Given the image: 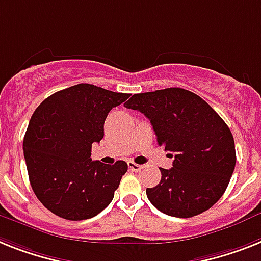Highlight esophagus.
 I'll list each match as a JSON object with an SVG mask.
<instances>
[{"mask_svg": "<svg viewBox=\"0 0 261 261\" xmlns=\"http://www.w3.org/2000/svg\"><path fill=\"white\" fill-rule=\"evenodd\" d=\"M128 167H129V169L133 172H139L140 169H143V165L136 164V163H133V161H128Z\"/></svg>", "mask_w": 261, "mask_h": 261, "instance_id": "1", "label": "esophagus"}]
</instances>
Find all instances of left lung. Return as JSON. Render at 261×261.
Here are the masks:
<instances>
[{"instance_id":"left-lung-1","label":"left lung","mask_w":261,"mask_h":261,"mask_svg":"<svg viewBox=\"0 0 261 261\" xmlns=\"http://www.w3.org/2000/svg\"><path fill=\"white\" fill-rule=\"evenodd\" d=\"M125 108L150 120L159 145L174 157L171 169L146 188L157 210L174 217L205 212L225 192L236 164L233 136L223 118L197 94L182 88L133 94Z\"/></svg>"}]
</instances>
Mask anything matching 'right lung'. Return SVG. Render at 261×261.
Returning a JSON list of instances; mask_svg holds the SVG:
<instances>
[{
  "label": "right lung",
  "instance_id": "add662e5",
  "mask_svg": "<svg viewBox=\"0 0 261 261\" xmlns=\"http://www.w3.org/2000/svg\"><path fill=\"white\" fill-rule=\"evenodd\" d=\"M128 97L77 84L45 98L34 111L23 137V156L34 195L50 212L66 220H85L111 204L128 164L92 161L90 152L104 137L108 113Z\"/></svg>",
  "mask_w": 261,
  "mask_h": 261
}]
</instances>
